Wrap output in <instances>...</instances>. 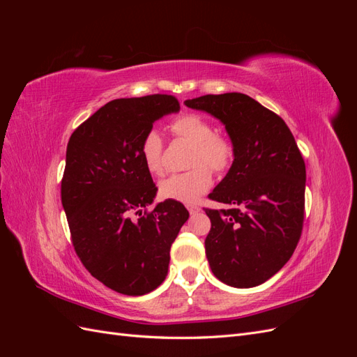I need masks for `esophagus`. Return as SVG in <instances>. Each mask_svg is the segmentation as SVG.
Here are the masks:
<instances>
[{
    "label": "esophagus",
    "mask_w": 357,
    "mask_h": 357,
    "mask_svg": "<svg viewBox=\"0 0 357 357\" xmlns=\"http://www.w3.org/2000/svg\"><path fill=\"white\" fill-rule=\"evenodd\" d=\"M188 210H189L190 215H195V214L199 211V207H197V205H189Z\"/></svg>",
    "instance_id": "obj_1"
}]
</instances>
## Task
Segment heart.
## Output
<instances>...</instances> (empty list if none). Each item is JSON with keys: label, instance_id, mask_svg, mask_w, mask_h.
I'll return each instance as SVG.
<instances>
[{"label": "heart", "instance_id": "obj_1", "mask_svg": "<svg viewBox=\"0 0 357 357\" xmlns=\"http://www.w3.org/2000/svg\"><path fill=\"white\" fill-rule=\"evenodd\" d=\"M169 131L174 137L192 143L193 149L189 158V167L192 168L162 181L159 186L160 197L193 204L210 189L213 183L211 171L223 174L232 167L235 146L231 138L214 132L211 123L195 113H183L172 119ZM139 156L150 174H164V142L153 129L144 134L139 144Z\"/></svg>", "mask_w": 357, "mask_h": 357}]
</instances>
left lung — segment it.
<instances>
[{"label":"left lung","mask_w":357,"mask_h":357,"mask_svg":"<svg viewBox=\"0 0 357 357\" xmlns=\"http://www.w3.org/2000/svg\"><path fill=\"white\" fill-rule=\"evenodd\" d=\"M225 123L235 146L226 177L210 193L229 210L204 208L211 220L205 255L213 274L232 287L265 283L299 243L305 214V162L286 122L248 95L186 100Z\"/></svg>","instance_id":"left-lung-1"}]
</instances>
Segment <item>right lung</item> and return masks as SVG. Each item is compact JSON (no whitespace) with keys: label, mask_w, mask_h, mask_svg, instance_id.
Wrapping results in <instances>:
<instances>
[{"label":"right lung","mask_w":357,"mask_h":357,"mask_svg":"<svg viewBox=\"0 0 357 357\" xmlns=\"http://www.w3.org/2000/svg\"><path fill=\"white\" fill-rule=\"evenodd\" d=\"M178 110V100L165 93L113 100L75 128L67 146L61 199L75 255L122 295L160 286L171 244L189 219L174 199L147 210L158 188L139 156L155 121Z\"/></svg>","instance_id":"obj_1"}]
</instances>
